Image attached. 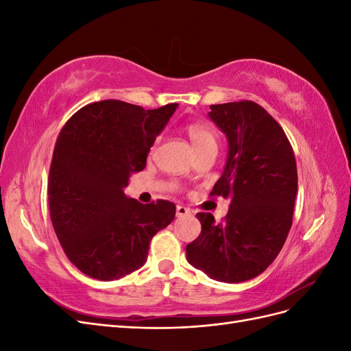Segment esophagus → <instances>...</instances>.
Returning <instances> with one entry per match:
<instances>
[{
  "mask_svg": "<svg viewBox=\"0 0 351 351\" xmlns=\"http://www.w3.org/2000/svg\"><path fill=\"white\" fill-rule=\"evenodd\" d=\"M190 214V209L183 206V205H177L176 208V215L177 217H184V215H189Z\"/></svg>",
  "mask_w": 351,
  "mask_h": 351,
  "instance_id": "1",
  "label": "esophagus"
}]
</instances>
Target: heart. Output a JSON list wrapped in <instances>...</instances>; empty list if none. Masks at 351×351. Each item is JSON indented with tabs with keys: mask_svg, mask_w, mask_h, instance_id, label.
Returning <instances> with one entry per match:
<instances>
[{
	"mask_svg": "<svg viewBox=\"0 0 351 351\" xmlns=\"http://www.w3.org/2000/svg\"><path fill=\"white\" fill-rule=\"evenodd\" d=\"M186 132L190 137V141H192L195 149L197 151V154H202L208 149L217 151L218 134L212 125H209L206 123L193 121V123L186 124ZM156 142H158V139L155 141V143Z\"/></svg>",
	"mask_w": 351,
	"mask_h": 351,
	"instance_id": "heart-1",
	"label": "heart"
}]
</instances>
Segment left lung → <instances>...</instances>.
I'll return each instance as SVG.
<instances>
[{"mask_svg":"<svg viewBox=\"0 0 351 351\" xmlns=\"http://www.w3.org/2000/svg\"><path fill=\"white\" fill-rule=\"evenodd\" d=\"M209 117L228 139L226 169L210 196L230 199V208L222 222L209 212L196 214L202 231L186 254L210 278L243 282L269 267L289 236L295 158L282 127L256 102L210 105Z\"/></svg>","mask_w":351,"mask_h":351,"instance_id":"obj_1","label":"left lung"}]
</instances>
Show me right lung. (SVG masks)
<instances>
[{
  "label": "right lung",
  "instance_id": "right-lung-1",
  "mask_svg": "<svg viewBox=\"0 0 351 351\" xmlns=\"http://www.w3.org/2000/svg\"><path fill=\"white\" fill-rule=\"evenodd\" d=\"M176 108L107 99L80 108L62 125L48 176L49 214L66 256L88 277L111 281L139 269L152 237L174 219L173 202L142 205L123 190L145 169Z\"/></svg>",
  "mask_w": 351,
  "mask_h": 351
}]
</instances>
